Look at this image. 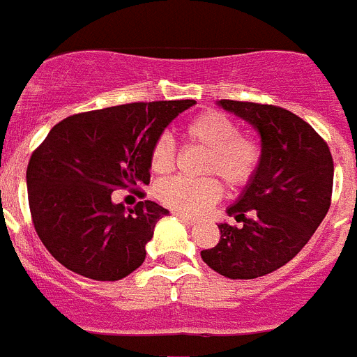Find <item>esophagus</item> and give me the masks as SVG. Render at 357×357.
I'll list each match as a JSON object with an SVG mask.
<instances>
[{"label":"esophagus","mask_w":357,"mask_h":357,"mask_svg":"<svg viewBox=\"0 0 357 357\" xmlns=\"http://www.w3.org/2000/svg\"><path fill=\"white\" fill-rule=\"evenodd\" d=\"M175 216L178 218L181 222H184L185 225H189V227L197 225V220H195V218H189V216H185V214H182V213H175Z\"/></svg>","instance_id":"obj_1"}]
</instances>
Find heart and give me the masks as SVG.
Returning a JSON list of instances; mask_svg holds the SVG:
<instances>
[{"instance_id": "1", "label": "heart", "mask_w": 357, "mask_h": 357, "mask_svg": "<svg viewBox=\"0 0 357 357\" xmlns=\"http://www.w3.org/2000/svg\"><path fill=\"white\" fill-rule=\"evenodd\" d=\"M184 134L197 146L207 150L202 162V173L222 176L229 188H243L254 178L259 166V146L250 137L239 134V128L229 116L218 110H207L195 116L185 125ZM175 164V146L168 135L157 137L150 150V166L155 173H168ZM160 204L185 216H200L220 200L222 185L213 176L184 178L173 176L160 181L155 188Z\"/></svg>"}]
</instances>
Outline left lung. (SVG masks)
Here are the masks:
<instances>
[{
  "mask_svg": "<svg viewBox=\"0 0 357 357\" xmlns=\"http://www.w3.org/2000/svg\"><path fill=\"white\" fill-rule=\"evenodd\" d=\"M218 107L257 130L261 159L254 178L227 207L241 225L218 223L220 243L200 255L220 275L257 279L289 263L326 218L333 157L313 127L289 110L234 100H220Z\"/></svg>",
  "mask_w": 357,
  "mask_h": 357,
  "instance_id": "8db88e82",
  "label": "left lung"
}]
</instances>
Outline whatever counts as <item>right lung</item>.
<instances>
[{"mask_svg": "<svg viewBox=\"0 0 357 357\" xmlns=\"http://www.w3.org/2000/svg\"><path fill=\"white\" fill-rule=\"evenodd\" d=\"M195 103L107 107L69 116L50 130L28 162V202L40 241L62 266L119 280L143 264L144 247L169 211L151 200L125 209L112 193L150 184L151 144Z\"/></svg>", "mask_w": 357, "mask_h": 357, "instance_id": "1", "label": "right lung"}]
</instances>
